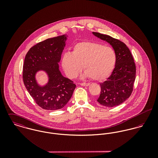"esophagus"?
<instances>
[{"mask_svg":"<svg viewBox=\"0 0 158 158\" xmlns=\"http://www.w3.org/2000/svg\"><path fill=\"white\" fill-rule=\"evenodd\" d=\"M80 85L83 86H88L89 85V83H80Z\"/></svg>","mask_w":158,"mask_h":158,"instance_id":"1","label":"esophagus"}]
</instances>
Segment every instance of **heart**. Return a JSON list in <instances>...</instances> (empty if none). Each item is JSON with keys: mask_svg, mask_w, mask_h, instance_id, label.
Instances as JSON below:
<instances>
[{"mask_svg": "<svg viewBox=\"0 0 158 158\" xmlns=\"http://www.w3.org/2000/svg\"><path fill=\"white\" fill-rule=\"evenodd\" d=\"M117 56L113 48L101 44L85 41L74 46L72 53H65L62 66L69 78H73L81 71L91 80L102 81L113 72Z\"/></svg>", "mask_w": 158, "mask_h": 158, "instance_id": "heart-1", "label": "heart"}]
</instances>
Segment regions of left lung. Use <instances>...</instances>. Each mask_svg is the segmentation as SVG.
I'll return each mask as SVG.
<instances>
[{"label": "left lung", "instance_id": "8db88e82", "mask_svg": "<svg viewBox=\"0 0 158 158\" xmlns=\"http://www.w3.org/2000/svg\"><path fill=\"white\" fill-rule=\"evenodd\" d=\"M92 33L112 45L117 56L111 75L100 83L101 91L97 102L106 107L118 106L128 98L133 90L136 74L134 58L124 43L108 35L97 32Z\"/></svg>", "mask_w": 158, "mask_h": 158}]
</instances>
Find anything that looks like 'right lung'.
Wrapping results in <instances>:
<instances>
[{"mask_svg":"<svg viewBox=\"0 0 158 158\" xmlns=\"http://www.w3.org/2000/svg\"><path fill=\"white\" fill-rule=\"evenodd\" d=\"M67 40L66 35L49 38L33 45L25 55L23 65L24 85L36 103L46 110L63 108L70 99L76 85L71 80L63 77L58 63ZM48 73L49 83L40 87L34 76L38 70Z\"/></svg>","mask_w":158,"mask_h":158,"instance_id":"1","label":"right lung"}]
</instances>
